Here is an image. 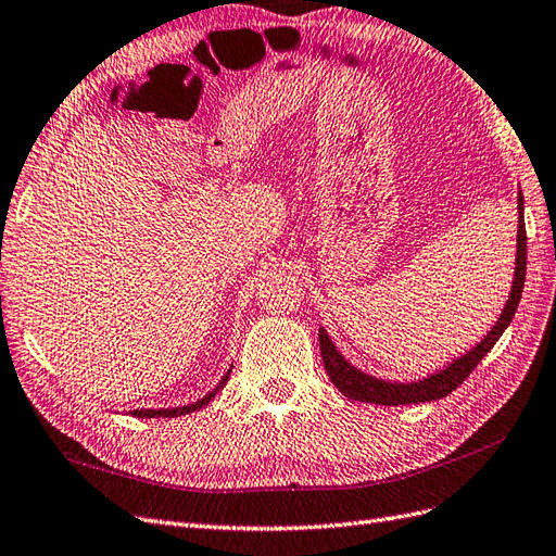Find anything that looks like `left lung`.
Instances as JSON below:
<instances>
[{
    "instance_id": "left-lung-1",
    "label": "left lung",
    "mask_w": 556,
    "mask_h": 556,
    "mask_svg": "<svg viewBox=\"0 0 556 556\" xmlns=\"http://www.w3.org/2000/svg\"><path fill=\"white\" fill-rule=\"evenodd\" d=\"M523 280H527V224H523V199L519 193V231H517V266H515V282H513V292H509L507 304L501 313L498 323L493 325L491 332L484 337V341H479L477 346L465 353L452 367H446L440 374H432V377L416 381V383H388L379 381L374 377H367V374L357 371L351 367L346 359L337 353L334 343L329 341L325 329L318 332L320 341V355H323V365L327 377L332 379V383L341 390L343 395L357 400V402H374V404H388V407H397V404H416V402H430V400H440L446 397L452 390H456L465 379L470 377L472 369L479 365L491 349L493 343L501 339L505 332V327L513 323L515 311L519 306V299L523 292Z\"/></svg>"
}]
</instances>
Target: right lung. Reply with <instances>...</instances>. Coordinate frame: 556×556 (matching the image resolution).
Masks as SVG:
<instances>
[{
	"instance_id": "right-lung-1",
	"label": "right lung",
	"mask_w": 556,
	"mask_h": 556,
	"mask_svg": "<svg viewBox=\"0 0 556 556\" xmlns=\"http://www.w3.org/2000/svg\"><path fill=\"white\" fill-rule=\"evenodd\" d=\"M227 379L229 377H224L222 379V383L217 386V390L227 383ZM215 397V393H210V395H205L203 400H199V402H193V404H189V407H175V409H135V412H130L132 416H138V418H154V416H161V418H173V416H182V414H191V412H197V409H201L203 404H207L210 400Z\"/></svg>"
}]
</instances>
